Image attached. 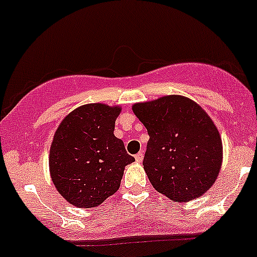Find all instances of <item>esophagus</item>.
I'll use <instances>...</instances> for the list:
<instances>
[{
  "mask_svg": "<svg viewBox=\"0 0 257 257\" xmlns=\"http://www.w3.org/2000/svg\"><path fill=\"white\" fill-rule=\"evenodd\" d=\"M143 159H144V154L143 153H139V154H136V155H135L136 163H141V161H143Z\"/></svg>",
  "mask_w": 257,
  "mask_h": 257,
  "instance_id": "obj_1",
  "label": "esophagus"
}]
</instances>
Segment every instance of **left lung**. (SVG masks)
Listing matches in <instances>:
<instances>
[{"mask_svg":"<svg viewBox=\"0 0 257 257\" xmlns=\"http://www.w3.org/2000/svg\"><path fill=\"white\" fill-rule=\"evenodd\" d=\"M148 130L143 165L153 187L174 202L203 195L222 165V140L202 107L183 96H165L133 106Z\"/></svg>","mask_w":257,"mask_h":257,"instance_id":"1","label":"left lung"}]
</instances>
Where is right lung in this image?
<instances>
[{
  "instance_id": "1",
  "label": "right lung",
  "mask_w": 257,
  "mask_h": 257,
  "mask_svg": "<svg viewBox=\"0 0 257 257\" xmlns=\"http://www.w3.org/2000/svg\"><path fill=\"white\" fill-rule=\"evenodd\" d=\"M121 107L89 103L70 112L54 134L50 177L58 192L78 208L99 206L118 190L135 158L113 135Z\"/></svg>"
}]
</instances>
